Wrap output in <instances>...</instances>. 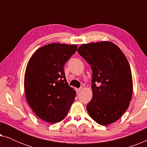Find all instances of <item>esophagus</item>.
I'll return each instance as SVG.
<instances>
[{
    "instance_id": "esophagus-1",
    "label": "esophagus",
    "mask_w": 147,
    "mask_h": 147,
    "mask_svg": "<svg viewBox=\"0 0 147 147\" xmlns=\"http://www.w3.org/2000/svg\"><path fill=\"white\" fill-rule=\"evenodd\" d=\"M82 90V87L80 88H76V92H77V93H79V92L81 91Z\"/></svg>"
}]
</instances>
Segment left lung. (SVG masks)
Returning a JSON list of instances; mask_svg holds the SVG:
<instances>
[{
    "label": "left lung",
    "mask_w": 147,
    "mask_h": 147,
    "mask_svg": "<svg viewBox=\"0 0 147 147\" xmlns=\"http://www.w3.org/2000/svg\"><path fill=\"white\" fill-rule=\"evenodd\" d=\"M78 52L92 70V98L86 106L88 114L101 125L113 123L126 112L132 98L133 84L128 60L110 41L82 44Z\"/></svg>",
    "instance_id": "8db88e82"
}]
</instances>
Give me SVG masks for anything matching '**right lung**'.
<instances>
[{"mask_svg":"<svg viewBox=\"0 0 147 147\" xmlns=\"http://www.w3.org/2000/svg\"><path fill=\"white\" fill-rule=\"evenodd\" d=\"M77 48L76 45L49 43L39 48L28 61L24 82L26 99L44 121L60 122L74 101L76 92L68 85L63 67Z\"/></svg>","mask_w":147,"mask_h":147,"instance_id":"add662e5","label":"right lung"}]
</instances>
